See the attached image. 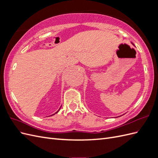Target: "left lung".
Instances as JSON below:
<instances>
[{"label":"left lung","mask_w":158,"mask_h":158,"mask_svg":"<svg viewBox=\"0 0 158 158\" xmlns=\"http://www.w3.org/2000/svg\"><path fill=\"white\" fill-rule=\"evenodd\" d=\"M132 45H134V44H132ZM121 116H118V117H121Z\"/></svg>","instance_id":"obj_1"}]
</instances>
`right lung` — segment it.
Returning <instances> with one entry per match:
<instances>
[{"mask_svg":"<svg viewBox=\"0 0 158 158\" xmlns=\"http://www.w3.org/2000/svg\"><path fill=\"white\" fill-rule=\"evenodd\" d=\"M60 107H61V106H60ZM60 109H59V110H58V111H56V113H58V112H59V110H60ZM55 113H54V114H51V116H52V115H54V114H55Z\"/></svg>","mask_w":158,"mask_h":158,"instance_id":"add662e5","label":"right lung"}]
</instances>
